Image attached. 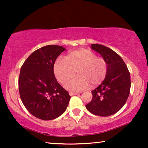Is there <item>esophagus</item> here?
Here are the masks:
<instances>
[{"label": "esophagus", "instance_id": "1", "mask_svg": "<svg viewBox=\"0 0 148 148\" xmlns=\"http://www.w3.org/2000/svg\"><path fill=\"white\" fill-rule=\"evenodd\" d=\"M69 95H70L71 96H74V95H77V94H79L78 93H77V92H70L69 93Z\"/></svg>", "mask_w": 148, "mask_h": 148}]
</instances>
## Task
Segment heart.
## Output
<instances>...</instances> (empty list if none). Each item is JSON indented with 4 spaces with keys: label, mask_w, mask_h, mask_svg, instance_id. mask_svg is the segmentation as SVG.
<instances>
[{
    "label": "heart",
    "mask_w": 148,
    "mask_h": 148,
    "mask_svg": "<svg viewBox=\"0 0 148 148\" xmlns=\"http://www.w3.org/2000/svg\"><path fill=\"white\" fill-rule=\"evenodd\" d=\"M107 70L106 60L87 49L71 51L65 58H58L54 64V75L62 84L71 79L77 71L78 77L65 84L66 89L73 91L84 90L90 84H100L106 77Z\"/></svg>",
    "instance_id": "b5f03b06"
}]
</instances>
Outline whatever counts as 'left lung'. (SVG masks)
Masks as SVG:
<instances>
[{"label":"left lung","mask_w":148,"mask_h":148,"mask_svg":"<svg viewBox=\"0 0 148 148\" xmlns=\"http://www.w3.org/2000/svg\"><path fill=\"white\" fill-rule=\"evenodd\" d=\"M107 63L106 76L100 86L92 91V100L86 105L91 113L108 116L118 112L126 103L131 88V77L123 58L114 50L101 44H91Z\"/></svg>","instance_id":"1"}]
</instances>
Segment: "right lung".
<instances>
[{
	"label": "right lung",
	"instance_id": "1",
	"mask_svg": "<svg viewBox=\"0 0 148 148\" xmlns=\"http://www.w3.org/2000/svg\"><path fill=\"white\" fill-rule=\"evenodd\" d=\"M64 50L57 45L43 46L34 51L21 66L20 98L26 109L36 118L53 120L67 108L71 97L54 74L55 60Z\"/></svg>",
	"mask_w": 148,
	"mask_h": 148
}]
</instances>
